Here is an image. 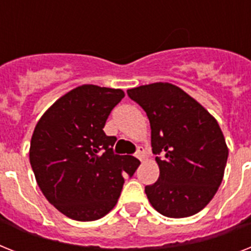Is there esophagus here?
<instances>
[{"mask_svg": "<svg viewBox=\"0 0 251 251\" xmlns=\"http://www.w3.org/2000/svg\"><path fill=\"white\" fill-rule=\"evenodd\" d=\"M136 158H138L140 160H142V159H144V150H142L141 148H138L137 152H136Z\"/></svg>", "mask_w": 251, "mask_h": 251, "instance_id": "esophagus-1", "label": "esophagus"}]
</instances>
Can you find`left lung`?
<instances>
[{
  "instance_id": "1",
  "label": "left lung",
  "mask_w": 251,
  "mask_h": 251,
  "mask_svg": "<svg viewBox=\"0 0 251 251\" xmlns=\"http://www.w3.org/2000/svg\"><path fill=\"white\" fill-rule=\"evenodd\" d=\"M149 118L159 179L145 187L155 210L169 218L199 213L222 183L228 149L218 122L195 99L172 83L127 91Z\"/></svg>"
}]
</instances>
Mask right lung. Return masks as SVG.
Listing matches in <instances>:
<instances>
[{
    "instance_id": "right-lung-1",
    "label": "right lung",
    "mask_w": 251,
    "mask_h": 251,
    "mask_svg": "<svg viewBox=\"0 0 251 251\" xmlns=\"http://www.w3.org/2000/svg\"><path fill=\"white\" fill-rule=\"evenodd\" d=\"M124 97L122 90L83 84L61 96L37 123L29 160L45 198L64 215L80 222L102 218L115 206L124 176L140 161L117 155V138L103 127Z\"/></svg>"
}]
</instances>
